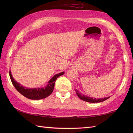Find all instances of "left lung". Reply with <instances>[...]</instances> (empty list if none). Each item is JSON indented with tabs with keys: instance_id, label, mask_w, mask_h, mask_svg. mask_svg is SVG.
Masks as SVG:
<instances>
[{
	"instance_id": "8db88e82",
	"label": "left lung",
	"mask_w": 133,
	"mask_h": 133,
	"mask_svg": "<svg viewBox=\"0 0 133 133\" xmlns=\"http://www.w3.org/2000/svg\"><path fill=\"white\" fill-rule=\"evenodd\" d=\"M75 92L76 95H78V97L84 101L87 102L89 103H99V102H104V100H105L108 99L109 98L110 96H108L107 98H99V99H96V98H93L92 97H89V96H88L87 95H83L81 92H79L78 90H75Z\"/></svg>"
}]
</instances>
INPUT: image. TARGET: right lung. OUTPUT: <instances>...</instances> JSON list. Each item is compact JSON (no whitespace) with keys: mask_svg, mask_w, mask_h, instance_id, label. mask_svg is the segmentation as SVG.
<instances>
[{"mask_svg":"<svg viewBox=\"0 0 133 133\" xmlns=\"http://www.w3.org/2000/svg\"><path fill=\"white\" fill-rule=\"evenodd\" d=\"M64 74V72L55 74L48 83L47 85L44 88H28L22 86L21 84L15 81L11 73V71H9V76L12 84L14 87L20 93L22 94L25 97L32 99V100H39L46 98L49 96L53 92L55 85L56 80L59 76H61Z\"/></svg>","mask_w":133,"mask_h":133,"instance_id":"right-lung-1","label":"right lung"}]
</instances>
